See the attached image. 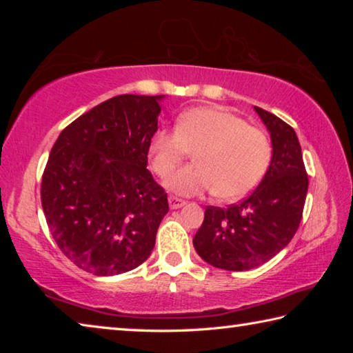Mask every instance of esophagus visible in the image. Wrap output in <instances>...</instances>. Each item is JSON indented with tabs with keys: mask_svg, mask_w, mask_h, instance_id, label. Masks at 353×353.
Segmentation results:
<instances>
[{
	"mask_svg": "<svg viewBox=\"0 0 353 353\" xmlns=\"http://www.w3.org/2000/svg\"><path fill=\"white\" fill-rule=\"evenodd\" d=\"M168 201H170V207L172 208V210H177V208H181L187 204L183 199H179V198H176V196H170Z\"/></svg>",
	"mask_w": 353,
	"mask_h": 353,
	"instance_id": "esophagus-1",
	"label": "esophagus"
}]
</instances>
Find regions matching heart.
<instances>
[{
  "instance_id": "heart-1",
  "label": "heart",
  "mask_w": 353,
  "mask_h": 353,
  "mask_svg": "<svg viewBox=\"0 0 353 353\" xmlns=\"http://www.w3.org/2000/svg\"><path fill=\"white\" fill-rule=\"evenodd\" d=\"M191 150L196 163L166 177L172 193L216 191L219 199L238 201L260 183L271 162L265 132L223 107H194L177 118L176 129H159L149 140V165L165 177Z\"/></svg>"
}]
</instances>
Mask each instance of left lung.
Masks as SVG:
<instances>
[{"label": "left lung", "mask_w": 353, "mask_h": 353, "mask_svg": "<svg viewBox=\"0 0 353 353\" xmlns=\"http://www.w3.org/2000/svg\"><path fill=\"white\" fill-rule=\"evenodd\" d=\"M254 110L271 134L270 168L240 204L207 207L193 238L201 259L225 271L254 270L288 246L307 198L308 176L294 129L260 107Z\"/></svg>", "instance_id": "obj_1"}]
</instances>
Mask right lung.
<instances>
[{"mask_svg":"<svg viewBox=\"0 0 353 353\" xmlns=\"http://www.w3.org/2000/svg\"><path fill=\"white\" fill-rule=\"evenodd\" d=\"M162 99H107L65 128L50 152L40 190L46 224L63 255L93 276L146 261L170 210L146 168Z\"/></svg>","mask_w":353,"mask_h":353,"instance_id":"1","label":"right lung"}]
</instances>
